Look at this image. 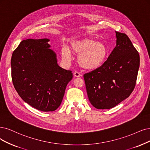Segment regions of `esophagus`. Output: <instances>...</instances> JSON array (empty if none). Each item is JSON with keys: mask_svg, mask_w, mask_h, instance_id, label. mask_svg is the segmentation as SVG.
<instances>
[{"mask_svg": "<svg viewBox=\"0 0 150 150\" xmlns=\"http://www.w3.org/2000/svg\"><path fill=\"white\" fill-rule=\"evenodd\" d=\"M74 75L75 77H80V76H81V74L79 73V71H75L74 72Z\"/></svg>", "mask_w": 150, "mask_h": 150, "instance_id": "esophagus-1", "label": "esophagus"}]
</instances>
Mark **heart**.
I'll list each match as a JSON object with an SVG mask.
<instances>
[{"instance_id":"b5f03b06","label":"heart","mask_w":150,"mask_h":150,"mask_svg":"<svg viewBox=\"0 0 150 150\" xmlns=\"http://www.w3.org/2000/svg\"><path fill=\"white\" fill-rule=\"evenodd\" d=\"M70 50L65 47L61 51L62 60L69 63L71 59L69 51L79 55L77 61L83 69L93 70L103 64L108 55V48L101 42L96 41L91 38H83L73 41L70 45Z\"/></svg>"}]
</instances>
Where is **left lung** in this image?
Listing matches in <instances>:
<instances>
[{"label": "left lung", "mask_w": 150, "mask_h": 150, "mask_svg": "<svg viewBox=\"0 0 150 150\" xmlns=\"http://www.w3.org/2000/svg\"><path fill=\"white\" fill-rule=\"evenodd\" d=\"M116 46L99 68L84 75L89 101L98 109H109L134 90L140 55L125 33L115 31Z\"/></svg>", "instance_id": "left-lung-1"}]
</instances>
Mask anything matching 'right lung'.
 <instances>
[{
	"label": "right lung",
	"instance_id": "add662e5",
	"mask_svg": "<svg viewBox=\"0 0 150 150\" xmlns=\"http://www.w3.org/2000/svg\"><path fill=\"white\" fill-rule=\"evenodd\" d=\"M47 38L22 41L11 59L13 84L23 100L44 112L56 110L72 73L58 65Z\"/></svg>",
	"mask_w": 150,
	"mask_h": 150
}]
</instances>
